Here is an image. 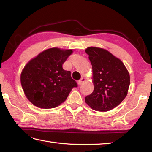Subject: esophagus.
Wrapping results in <instances>:
<instances>
[{"instance_id": "34e87169", "label": "esophagus", "mask_w": 152, "mask_h": 152, "mask_svg": "<svg viewBox=\"0 0 152 152\" xmlns=\"http://www.w3.org/2000/svg\"><path fill=\"white\" fill-rule=\"evenodd\" d=\"M85 81H86V79H85V78H83V77L81 78V79L79 80V85H82V84L84 83V82Z\"/></svg>"}]
</instances>
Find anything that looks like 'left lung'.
Returning <instances> with one entry per match:
<instances>
[{"label":"left lung","instance_id":"1","mask_svg":"<svg viewBox=\"0 0 152 152\" xmlns=\"http://www.w3.org/2000/svg\"><path fill=\"white\" fill-rule=\"evenodd\" d=\"M93 68L94 91L85 98L86 103L96 111L107 112L126 97L130 76L124 63L108 50L96 47L86 49Z\"/></svg>","mask_w":152,"mask_h":152}]
</instances>
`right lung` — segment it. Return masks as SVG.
Masks as SVG:
<instances>
[{
    "instance_id": "add662e5",
    "label": "right lung",
    "mask_w": 152,
    "mask_h": 152,
    "mask_svg": "<svg viewBox=\"0 0 152 152\" xmlns=\"http://www.w3.org/2000/svg\"><path fill=\"white\" fill-rule=\"evenodd\" d=\"M72 49H48L26 64L21 74V84L30 102L40 108H53L63 103L77 84L63 64Z\"/></svg>"
}]
</instances>
